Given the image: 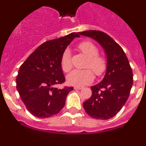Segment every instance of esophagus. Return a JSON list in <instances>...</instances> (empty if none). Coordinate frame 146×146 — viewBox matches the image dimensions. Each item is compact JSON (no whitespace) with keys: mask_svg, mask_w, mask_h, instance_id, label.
Here are the masks:
<instances>
[{"mask_svg":"<svg viewBox=\"0 0 146 146\" xmlns=\"http://www.w3.org/2000/svg\"><path fill=\"white\" fill-rule=\"evenodd\" d=\"M74 88L75 89L81 90V89H83V88H84V86H74Z\"/></svg>","mask_w":146,"mask_h":146,"instance_id":"obj_1","label":"esophagus"}]
</instances>
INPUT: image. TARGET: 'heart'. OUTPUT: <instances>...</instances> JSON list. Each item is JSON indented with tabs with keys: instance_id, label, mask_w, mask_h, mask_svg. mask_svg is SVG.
<instances>
[{
	"instance_id": "1",
	"label": "heart",
	"mask_w": 146,
	"mask_h": 146,
	"mask_svg": "<svg viewBox=\"0 0 146 146\" xmlns=\"http://www.w3.org/2000/svg\"><path fill=\"white\" fill-rule=\"evenodd\" d=\"M78 49L88 58L87 68L93 70L96 76H102L107 70V63L104 58L98 55L99 50L94 43L88 41L81 42ZM61 68L64 72H68L71 69V54L69 50H65L62 53L60 60ZM94 78V73L90 69L73 70L67 76V81L70 85L83 86L92 82Z\"/></svg>"
}]
</instances>
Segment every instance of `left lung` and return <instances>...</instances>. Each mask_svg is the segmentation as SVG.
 Wrapping results in <instances>:
<instances>
[{
	"mask_svg": "<svg viewBox=\"0 0 146 146\" xmlns=\"http://www.w3.org/2000/svg\"><path fill=\"white\" fill-rule=\"evenodd\" d=\"M78 35L96 41L105 52L107 63L104 78L91 87L92 95L84 102V108L95 119H110L120 111L130 95L133 76L128 59L122 47L104 32L88 30Z\"/></svg>",
	"mask_w": 146,
	"mask_h": 146,
	"instance_id": "obj_1",
	"label": "left lung"
}]
</instances>
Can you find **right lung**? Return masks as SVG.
<instances>
[{"instance_id": "1", "label": "right lung", "mask_w": 146, "mask_h": 146, "mask_svg": "<svg viewBox=\"0 0 146 146\" xmlns=\"http://www.w3.org/2000/svg\"><path fill=\"white\" fill-rule=\"evenodd\" d=\"M78 33L49 40L38 47L20 67L16 88L27 110L39 118L57 114L73 87H54L65 81L60 65L62 53Z\"/></svg>"}]
</instances>
